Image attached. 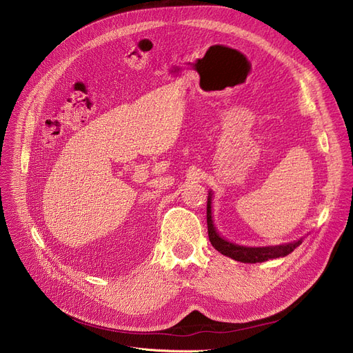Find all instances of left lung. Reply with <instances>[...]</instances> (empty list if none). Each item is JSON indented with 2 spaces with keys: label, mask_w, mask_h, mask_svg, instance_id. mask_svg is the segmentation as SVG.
I'll return each instance as SVG.
<instances>
[{
  "label": "left lung",
  "mask_w": 353,
  "mask_h": 353,
  "mask_svg": "<svg viewBox=\"0 0 353 353\" xmlns=\"http://www.w3.org/2000/svg\"><path fill=\"white\" fill-rule=\"evenodd\" d=\"M208 232H209V239L213 248L220 252L221 254H225L228 257L234 259L237 262L242 263H259V262H266L269 259H277V257H283L292 253L296 248L302 245V240L299 239L296 242L285 243V245H277V246H266V248H248V246H240L228 242L223 237H220L219 233L216 232V228L213 225V219H212V192H209V199H208Z\"/></svg>",
  "instance_id": "left-lung-1"
}]
</instances>
